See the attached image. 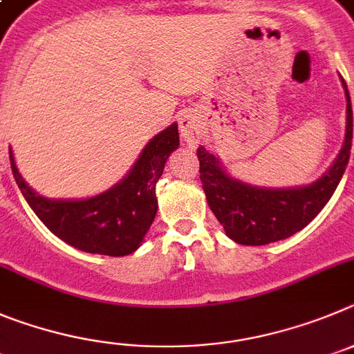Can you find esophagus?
Wrapping results in <instances>:
<instances>
[{
  "label": "esophagus",
  "mask_w": 354,
  "mask_h": 354,
  "mask_svg": "<svg viewBox=\"0 0 354 354\" xmlns=\"http://www.w3.org/2000/svg\"><path fill=\"white\" fill-rule=\"evenodd\" d=\"M180 130L185 141L190 145H196L203 138V123L192 113H187L180 118Z\"/></svg>",
  "instance_id": "obj_1"
}]
</instances>
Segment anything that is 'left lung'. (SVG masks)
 I'll return each instance as SVG.
<instances>
[{
	"instance_id": "8db88e82",
	"label": "left lung",
	"mask_w": 354,
	"mask_h": 354,
	"mask_svg": "<svg viewBox=\"0 0 354 354\" xmlns=\"http://www.w3.org/2000/svg\"><path fill=\"white\" fill-rule=\"evenodd\" d=\"M346 138L330 169L317 181L296 189H261L229 176L218 158L205 146L197 148L199 178L216 221L232 241L241 245H266L286 240L316 218L335 192L349 162L353 142V109L348 86Z\"/></svg>"
}]
</instances>
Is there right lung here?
<instances>
[{
    "mask_svg": "<svg viewBox=\"0 0 354 354\" xmlns=\"http://www.w3.org/2000/svg\"><path fill=\"white\" fill-rule=\"evenodd\" d=\"M180 146L173 123L146 145L130 173L118 185L90 199H47L22 180L10 149V165L22 196L49 231L82 252L127 256L136 252L157 215L155 185Z\"/></svg>",
    "mask_w": 354,
    "mask_h": 354,
    "instance_id": "right-lung-1",
    "label": "right lung"
}]
</instances>
